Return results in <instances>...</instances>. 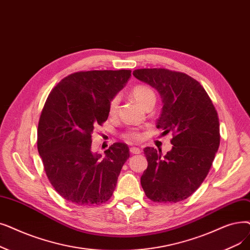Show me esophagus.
I'll return each mask as SVG.
<instances>
[{
    "instance_id": "esophagus-1",
    "label": "esophagus",
    "mask_w": 250,
    "mask_h": 250,
    "mask_svg": "<svg viewBox=\"0 0 250 250\" xmlns=\"http://www.w3.org/2000/svg\"><path fill=\"white\" fill-rule=\"evenodd\" d=\"M129 152H131L132 154H140L141 149L137 148V147H131V148H129Z\"/></svg>"
}]
</instances>
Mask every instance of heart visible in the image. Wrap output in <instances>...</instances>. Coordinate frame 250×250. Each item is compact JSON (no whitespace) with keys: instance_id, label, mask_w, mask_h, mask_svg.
<instances>
[{"instance_id":"b5f03b06","label":"heart","mask_w":250,"mask_h":250,"mask_svg":"<svg viewBox=\"0 0 250 250\" xmlns=\"http://www.w3.org/2000/svg\"><path fill=\"white\" fill-rule=\"evenodd\" d=\"M131 96L144 108L151 103H155V99H156L154 91L145 84L135 85L131 91ZM118 102L119 100L117 96L113 97V98L110 100L109 105H108V113H109V115L113 116L116 114ZM124 137L128 141H132V142H138V141L142 140L143 133L140 132L137 128H131L124 134Z\"/></svg>"}]
</instances>
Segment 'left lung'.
<instances>
[{"label":"left lung","mask_w":250,"mask_h":250,"mask_svg":"<svg viewBox=\"0 0 250 250\" xmlns=\"http://www.w3.org/2000/svg\"><path fill=\"white\" fill-rule=\"evenodd\" d=\"M134 77L150 84L162 98L156 126L172 133V149L160 152L146 147L147 169L141 177L146 196L154 202L176 203L196 191L211 167L220 146L218 112L199 82L166 68L136 69Z\"/></svg>","instance_id":"8db88e82"}]
</instances>
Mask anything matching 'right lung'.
<instances>
[{
	"instance_id": "1",
	"label": "right lung",
	"mask_w": 250,
	"mask_h": 250,
	"mask_svg": "<svg viewBox=\"0 0 250 250\" xmlns=\"http://www.w3.org/2000/svg\"><path fill=\"white\" fill-rule=\"evenodd\" d=\"M129 77L126 69L73 72L50 92L39 121L38 151L51 185L65 200L99 205L112 196L129 150L114 143L101 158L92 151V135L107 121L110 100Z\"/></svg>"
}]
</instances>
